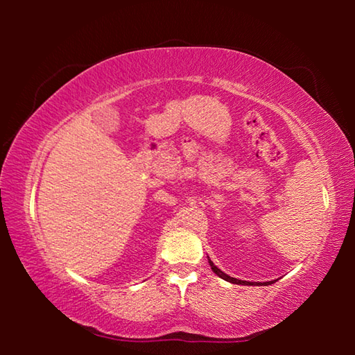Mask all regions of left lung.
Here are the masks:
<instances>
[{
	"label": "left lung",
	"mask_w": 355,
	"mask_h": 355,
	"mask_svg": "<svg viewBox=\"0 0 355 355\" xmlns=\"http://www.w3.org/2000/svg\"><path fill=\"white\" fill-rule=\"evenodd\" d=\"M208 261H209V266H211V269H213V272L218 274L220 279L230 282V284H236V285H261V284H255V282H245V280H239V279H235V277H230V275H227L225 272H222L218 266H214V263L209 260V258H208ZM268 284H269V282H264V285H268Z\"/></svg>",
	"instance_id": "obj_1"
}]
</instances>
